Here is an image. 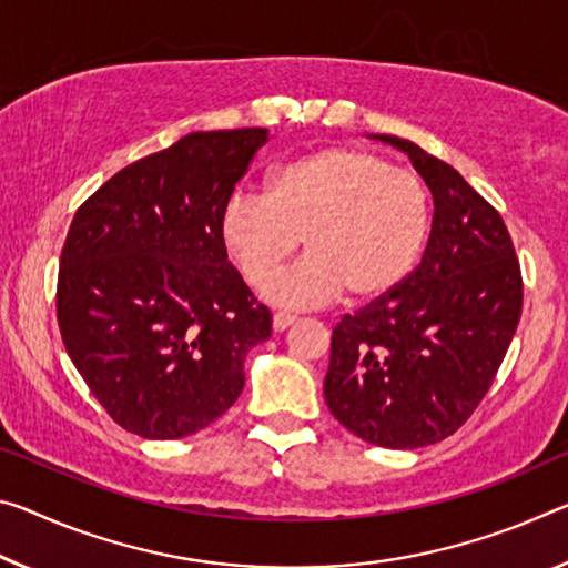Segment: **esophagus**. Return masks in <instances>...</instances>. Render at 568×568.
<instances>
[{
    "label": "esophagus",
    "instance_id": "esophagus-1",
    "mask_svg": "<svg viewBox=\"0 0 568 568\" xmlns=\"http://www.w3.org/2000/svg\"><path fill=\"white\" fill-rule=\"evenodd\" d=\"M293 316H287V313H275L273 316V328L275 331H285L287 326H293Z\"/></svg>",
    "mask_w": 568,
    "mask_h": 568
}]
</instances>
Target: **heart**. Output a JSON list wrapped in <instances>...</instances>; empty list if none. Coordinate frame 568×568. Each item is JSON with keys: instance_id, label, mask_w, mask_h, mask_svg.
Returning <instances> with one entry per match:
<instances>
[{"instance_id": "1", "label": "heart", "mask_w": 568, "mask_h": 568, "mask_svg": "<svg viewBox=\"0 0 568 568\" xmlns=\"http://www.w3.org/2000/svg\"><path fill=\"white\" fill-rule=\"evenodd\" d=\"M429 232L419 174L364 149L328 146L265 176L263 200L235 194L220 235L252 287H265L301 247L308 260L273 285L275 303L308 308L338 293L362 303L394 291Z\"/></svg>"}]
</instances>
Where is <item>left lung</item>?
<instances>
[{
	"instance_id": "8db88e82",
	"label": "left lung",
	"mask_w": 568,
	"mask_h": 568,
	"mask_svg": "<svg viewBox=\"0 0 568 568\" xmlns=\"http://www.w3.org/2000/svg\"><path fill=\"white\" fill-rule=\"evenodd\" d=\"M409 154L435 214L422 263L331 333L323 394L356 437L389 449L435 445L478 409L506 358L524 305V277L500 212L417 143Z\"/></svg>"
}]
</instances>
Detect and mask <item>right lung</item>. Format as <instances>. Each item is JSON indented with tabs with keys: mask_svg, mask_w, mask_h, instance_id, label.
<instances>
[{
	"mask_svg": "<svg viewBox=\"0 0 568 568\" xmlns=\"http://www.w3.org/2000/svg\"><path fill=\"white\" fill-rule=\"evenodd\" d=\"M267 139V129L189 133L113 174L70 222L55 293L62 344L133 435L210 427L245 386L247 351L273 331L220 235Z\"/></svg>",
	"mask_w": 568,
	"mask_h": 568,
	"instance_id": "add662e5",
	"label": "right lung"
}]
</instances>
